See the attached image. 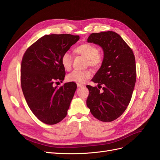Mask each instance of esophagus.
I'll use <instances>...</instances> for the list:
<instances>
[{
	"label": "esophagus",
	"mask_w": 160,
	"mask_h": 160,
	"mask_svg": "<svg viewBox=\"0 0 160 160\" xmlns=\"http://www.w3.org/2000/svg\"><path fill=\"white\" fill-rule=\"evenodd\" d=\"M84 85H82V84H77V88H83Z\"/></svg>",
	"instance_id": "34e87169"
}]
</instances>
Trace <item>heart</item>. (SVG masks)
<instances>
[{
	"instance_id": "1",
	"label": "heart",
	"mask_w": 160,
	"mask_h": 160,
	"mask_svg": "<svg viewBox=\"0 0 160 160\" xmlns=\"http://www.w3.org/2000/svg\"><path fill=\"white\" fill-rule=\"evenodd\" d=\"M74 52L77 55L85 57L87 65L91 67L92 68L98 69L103 63V56L102 53L98 51V47L91 43L85 42L79 45L75 48ZM61 62L62 67L65 70L69 71L72 66V56L68 52L62 53L61 57ZM91 76V72L89 70H74L67 75L66 79L68 82L81 84L85 83Z\"/></svg>"
}]
</instances>
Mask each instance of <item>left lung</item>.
<instances>
[{"mask_svg": "<svg viewBox=\"0 0 160 160\" xmlns=\"http://www.w3.org/2000/svg\"><path fill=\"white\" fill-rule=\"evenodd\" d=\"M88 41L101 46L104 56L101 67L92 79L98 88L86 86L89 91L87 105L95 118L112 122L123 114L132 99L136 81L135 56L127 43L113 31L92 33Z\"/></svg>", "mask_w": 160, "mask_h": 160, "instance_id": "8db88e82", "label": "left lung"}]
</instances>
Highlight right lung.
Masks as SVG:
<instances>
[{
  "label": "right lung",
  "mask_w": 160,
  "mask_h": 160,
  "mask_svg": "<svg viewBox=\"0 0 160 160\" xmlns=\"http://www.w3.org/2000/svg\"><path fill=\"white\" fill-rule=\"evenodd\" d=\"M79 39V35L69 34L45 35L28 47L22 57L23 95L33 114L46 124L59 123L67 114L77 85L69 82L58 88L53 84L62 82L65 76L62 54Z\"/></svg>",
  "instance_id": "obj_1"
}]
</instances>
